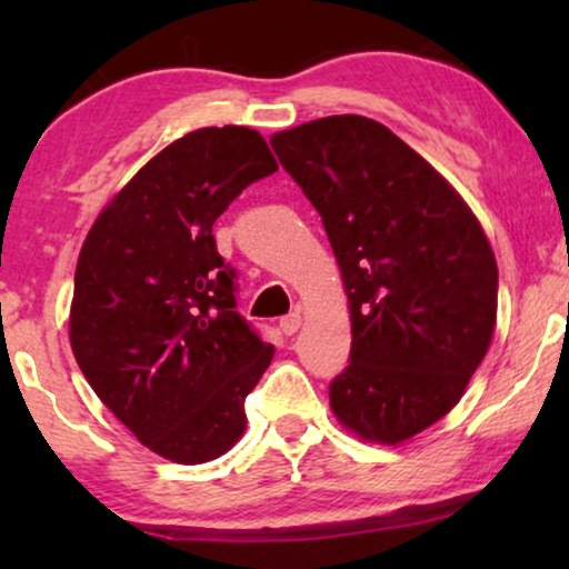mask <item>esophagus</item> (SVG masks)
I'll return each instance as SVG.
<instances>
[{"label":"esophagus","instance_id":"obj_1","mask_svg":"<svg viewBox=\"0 0 569 569\" xmlns=\"http://www.w3.org/2000/svg\"><path fill=\"white\" fill-rule=\"evenodd\" d=\"M300 323H302V318H300V310H292L290 316H284L282 321H279V329H282V333H287V337H292V333H298Z\"/></svg>","mask_w":569,"mask_h":569}]
</instances>
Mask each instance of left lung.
I'll return each mask as SVG.
<instances>
[{
  "mask_svg": "<svg viewBox=\"0 0 569 569\" xmlns=\"http://www.w3.org/2000/svg\"><path fill=\"white\" fill-rule=\"evenodd\" d=\"M271 147L321 214L349 298L333 415L365 440H409L456 407L492 341L485 230L430 162L365 116H326Z\"/></svg>",
  "mask_w": 569,
  "mask_h": 569,
  "instance_id": "8db88e82",
  "label": "left lung"
}]
</instances>
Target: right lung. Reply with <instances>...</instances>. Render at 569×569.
<instances>
[{
  "label": "right lung",
  "instance_id": "obj_1",
  "mask_svg": "<svg viewBox=\"0 0 569 569\" xmlns=\"http://www.w3.org/2000/svg\"><path fill=\"white\" fill-rule=\"evenodd\" d=\"M277 170L259 131H191L147 162L84 238L69 341L98 399L137 440L204 463L246 430L267 345L236 310V269L212 224Z\"/></svg>",
  "mask_w": 569,
  "mask_h": 569
}]
</instances>
